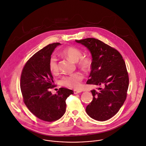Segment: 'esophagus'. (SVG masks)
Returning a JSON list of instances; mask_svg holds the SVG:
<instances>
[{
  "instance_id": "34e87169",
  "label": "esophagus",
  "mask_w": 146,
  "mask_h": 146,
  "mask_svg": "<svg viewBox=\"0 0 146 146\" xmlns=\"http://www.w3.org/2000/svg\"><path fill=\"white\" fill-rule=\"evenodd\" d=\"M80 92H82V91H80V90H75L74 91V94H79V93H80Z\"/></svg>"
}]
</instances>
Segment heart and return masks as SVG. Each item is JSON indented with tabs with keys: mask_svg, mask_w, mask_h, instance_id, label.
<instances>
[{
	"mask_svg": "<svg viewBox=\"0 0 146 146\" xmlns=\"http://www.w3.org/2000/svg\"><path fill=\"white\" fill-rule=\"evenodd\" d=\"M62 54L73 62H77L78 66L83 70L87 71L92 66L91 58L88 55L82 56V50L76 47H68L63 50ZM49 67L52 74H56L58 72L59 67L57 58L55 55H52L50 57L49 61ZM83 75L80 72H76L63 76L60 80V83L65 87L78 89L81 87V82L83 80Z\"/></svg>",
	"mask_w": 146,
	"mask_h": 146,
	"instance_id": "1",
	"label": "heart"
}]
</instances>
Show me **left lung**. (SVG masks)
<instances>
[{
    "mask_svg": "<svg viewBox=\"0 0 146 146\" xmlns=\"http://www.w3.org/2000/svg\"><path fill=\"white\" fill-rule=\"evenodd\" d=\"M75 41L86 46L92 55V66L88 84L100 86L91 91L93 100L86 112L92 118L106 121L123 105L127 96L129 75L121 54L116 50L94 38Z\"/></svg>",
    "mask_w": 146,
    "mask_h": 146,
    "instance_id": "8db88e82",
    "label": "left lung"
}]
</instances>
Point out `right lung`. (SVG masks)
Returning a JSON list of instances; mask_svg holds the SVG:
<instances>
[{
	"mask_svg": "<svg viewBox=\"0 0 146 146\" xmlns=\"http://www.w3.org/2000/svg\"><path fill=\"white\" fill-rule=\"evenodd\" d=\"M60 43L49 44L35 54L26 63L21 75L20 88L24 102L37 118L47 122L60 118L66 111V100L73 91L60 88L56 94L49 91L55 87L49 69L51 55Z\"/></svg>",
	"mask_w": 146,
	"mask_h": 146,
	"instance_id": "right-lung-1",
	"label": "right lung"
}]
</instances>
